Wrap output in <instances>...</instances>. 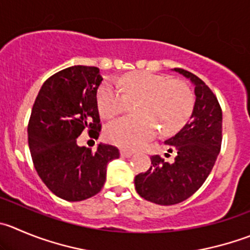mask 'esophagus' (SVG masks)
<instances>
[{
    "label": "esophagus",
    "instance_id": "esophagus-1",
    "mask_svg": "<svg viewBox=\"0 0 250 250\" xmlns=\"http://www.w3.org/2000/svg\"><path fill=\"white\" fill-rule=\"evenodd\" d=\"M120 154L123 157H131L132 154H134V152H132V151H127V149H121Z\"/></svg>",
    "mask_w": 250,
    "mask_h": 250
}]
</instances>
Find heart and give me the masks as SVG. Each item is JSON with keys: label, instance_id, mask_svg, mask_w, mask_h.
Returning a JSON list of instances; mask_svg holds the SVG:
<instances>
[{"label": "heart", "instance_id": "heart-1", "mask_svg": "<svg viewBox=\"0 0 250 250\" xmlns=\"http://www.w3.org/2000/svg\"><path fill=\"white\" fill-rule=\"evenodd\" d=\"M120 83L124 91L114 81L101 85L97 94L99 114L110 119L126 110L129 101L141 99L136 110L144 115L123 116L111 121L105 129V137L111 144L136 148L154 136L156 125L162 134H173L182 129L191 115L194 93L183 81L151 72H135L125 76Z\"/></svg>", "mask_w": 250, "mask_h": 250}]
</instances>
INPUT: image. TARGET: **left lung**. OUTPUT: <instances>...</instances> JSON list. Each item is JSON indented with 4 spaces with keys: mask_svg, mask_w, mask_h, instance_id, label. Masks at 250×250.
<instances>
[{
    "mask_svg": "<svg viewBox=\"0 0 250 250\" xmlns=\"http://www.w3.org/2000/svg\"><path fill=\"white\" fill-rule=\"evenodd\" d=\"M174 71L195 85L189 123L165 141L169 151H175L174 162L156 154L151 157V168L135 177L137 194L158 205H174L190 198L212 170L222 142V110L215 94L198 76L183 68Z\"/></svg>",
    "mask_w": 250,
    "mask_h": 250,
    "instance_id": "left-lung-1",
    "label": "left lung"
}]
</instances>
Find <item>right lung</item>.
I'll return each instance as SVG.
<instances>
[{"instance_id": "obj_1", "label": "right lung", "mask_w": 250, "mask_h": 250, "mask_svg": "<svg viewBox=\"0 0 250 250\" xmlns=\"http://www.w3.org/2000/svg\"><path fill=\"white\" fill-rule=\"evenodd\" d=\"M103 77L94 66H71L47 78L40 88L28 124V144L38 175L56 196L82 201L98 194L106 166L120 153L99 144L96 152L77 145L88 130L101 131L97 92Z\"/></svg>"}]
</instances>
